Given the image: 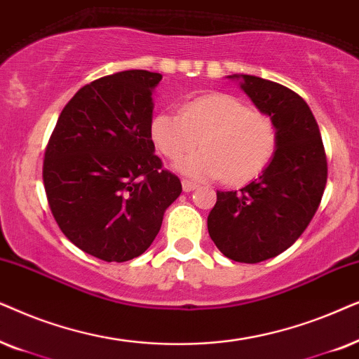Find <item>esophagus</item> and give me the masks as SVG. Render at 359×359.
Here are the masks:
<instances>
[{
	"instance_id": "obj_1",
	"label": "esophagus",
	"mask_w": 359,
	"mask_h": 359,
	"mask_svg": "<svg viewBox=\"0 0 359 359\" xmlns=\"http://www.w3.org/2000/svg\"><path fill=\"white\" fill-rule=\"evenodd\" d=\"M197 187H198L197 182H192V180H187V179L182 180V189H184V192H192V190H195Z\"/></svg>"
}]
</instances>
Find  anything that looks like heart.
<instances>
[{"instance_id": "heart-1", "label": "heart", "mask_w": 359, "mask_h": 359, "mask_svg": "<svg viewBox=\"0 0 359 359\" xmlns=\"http://www.w3.org/2000/svg\"><path fill=\"white\" fill-rule=\"evenodd\" d=\"M151 140L157 151L179 161L197 146L179 169L197 179L245 184L271 164L277 149V128L264 113L252 111L243 100L207 93L189 100L179 114L162 111L151 119Z\"/></svg>"}]
</instances>
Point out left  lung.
<instances>
[{"instance_id":"1","label":"left lung","mask_w":359,"mask_h":359,"mask_svg":"<svg viewBox=\"0 0 359 359\" xmlns=\"http://www.w3.org/2000/svg\"><path fill=\"white\" fill-rule=\"evenodd\" d=\"M277 128V149L257 179L240 190L217 192L208 233L224 256L256 264L299 240L327 185V154L309 104L284 85L255 75H229Z\"/></svg>"}]
</instances>
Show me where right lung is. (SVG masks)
Instances as JSON below:
<instances>
[{
	"label": "right lung",
	"instance_id": "add662e5",
	"mask_svg": "<svg viewBox=\"0 0 359 359\" xmlns=\"http://www.w3.org/2000/svg\"><path fill=\"white\" fill-rule=\"evenodd\" d=\"M161 74L124 70L85 85L62 109L42 179L62 233L107 262L141 256L182 184L154 154L152 90Z\"/></svg>",
	"mask_w": 359,
	"mask_h": 359
}]
</instances>
